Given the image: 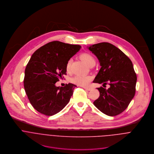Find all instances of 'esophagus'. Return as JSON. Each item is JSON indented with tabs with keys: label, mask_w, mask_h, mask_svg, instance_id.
<instances>
[{
	"label": "esophagus",
	"mask_w": 154,
	"mask_h": 154,
	"mask_svg": "<svg viewBox=\"0 0 154 154\" xmlns=\"http://www.w3.org/2000/svg\"><path fill=\"white\" fill-rule=\"evenodd\" d=\"M82 87H83L84 89H85V90H88V91H90V90H91V89H92V87H91L82 86Z\"/></svg>",
	"instance_id": "esophagus-1"
}]
</instances>
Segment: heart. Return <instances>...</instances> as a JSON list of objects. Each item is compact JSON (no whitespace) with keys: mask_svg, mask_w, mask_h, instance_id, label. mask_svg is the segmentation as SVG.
Instances as JSON below:
<instances>
[{"mask_svg":"<svg viewBox=\"0 0 154 154\" xmlns=\"http://www.w3.org/2000/svg\"><path fill=\"white\" fill-rule=\"evenodd\" d=\"M80 58L88 66H91V64H95L96 60L94 57L90 53L88 52H84L80 55ZM70 66H71V60H69L66 65V69L67 72H69L70 69ZM91 77L90 76L87 75H76L74 76L71 81L76 84L79 85H87L89 84L90 81H91Z\"/></svg>","mask_w":154,"mask_h":154,"instance_id":"b5f03b06","label":"heart"}]
</instances>
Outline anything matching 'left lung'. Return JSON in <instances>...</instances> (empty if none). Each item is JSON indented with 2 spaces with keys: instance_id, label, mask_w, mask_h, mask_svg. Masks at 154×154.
Segmentation results:
<instances>
[{
  "instance_id": "1",
  "label": "left lung",
  "mask_w": 154,
  "mask_h": 154,
  "mask_svg": "<svg viewBox=\"0 0 154 154\" xmlns=\"http://www.w3.org/2000/svg\"><path fill=\"white\" fill-rule=\"evenodd\" d=\"M88 49L97 57L101 66L93 82L110 85L108 89L97 88L100 96L93 104L106 115L117 116L126 109L135 93L137 75L132 63L109 43L95 44Z\"/></svg>"
}]
</instances>
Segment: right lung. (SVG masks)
<instances>
[{"label": "right lung", "instance_id": "add662e5", "mask_svg": "<svg viewBox=\"0 0 154 154\" xmlns=\"http://www.w3.org/2000/svg\"><path fill=\"white\" fill-rule=\"evenodd\" d=\"M81 48L54 41L32 54L25 69L23 83L31 104L39 112L53 116L69 103L76 85L69 83L60 87L55 83L66 75L67 62Z\"/></svg>", "mask_w": 154, "mask_h": 154}]
</instances>
